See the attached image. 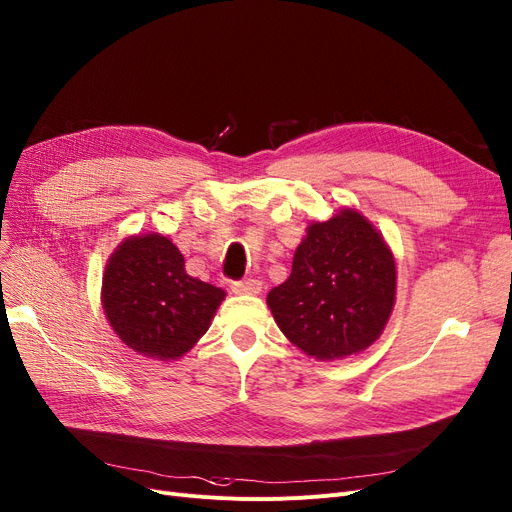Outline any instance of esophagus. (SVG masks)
<instances>
[{"mask_svg":"<svg viewBox=\"0 0 512 512\" xmlns=\"http://www.w3.org/2000/svg\"><path fill=\"white\" fill-rule=\"evenodd\" d=\"M261 288H263V284L259 280H253V278L232 282V291L236 295H259Z\"/></svg>","mask_w":512,"mask_h":512,"instance_id":"esophagus-1","label":"esophagus"}]
</instances>
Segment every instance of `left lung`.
<instances>
[{"instance_id":"obj_1","label":"left lung","mask_w":512,"mask_h":512,"mask_svg":"<svg viewBox=\"0 0 512 512\" xmlns=\"http://www.w3.org/2000/svg\"><path fill=\"white\" fill-rule=\"evenodd\" d=\"M395 257L351 207L309 221L288 280L268 295L282 335L322 362L358 355L383 335L395 305Z\"/></svg>"}]
</instances>
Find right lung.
<instances>
[{
  "label": "right lung",
  "instance_id": "right-lung-1",
  "mask_svg": "<svg viewBox=\"0 0 512 512\" xmlns=\"http://www.w3.org/2000/svg\"><path fill=\"white\" fill-rule=\"evenodd\" d=\"M100 299L108 324L129 349L171 362L209 330L226 291L188 276L180 249L150 232L127 236L108 257Z\"/></svg>",
  "mask_w": 512,
  "mask_h": 512
}]
</instances>
